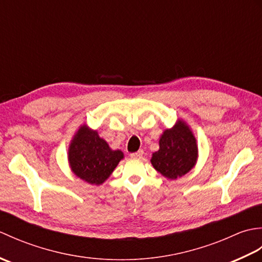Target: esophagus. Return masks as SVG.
<instances>
[{
    "label": "esophagus",
    "instance_id": "1",
    "mask_svg": "<svg viewBox=\"0 0 262 262\" xmlns=\"http://www.w3.org/2000/svg\"><path fill=\"white\" fill-rule=\"evenodd\" d=\"M143 155H144V151H143V149H140V151H137L135 153H132L130 157L132 158H135V159H141Z\"/></svg>",
    "mask_w": 262,
    "mask_h": 262
}]
</instances>
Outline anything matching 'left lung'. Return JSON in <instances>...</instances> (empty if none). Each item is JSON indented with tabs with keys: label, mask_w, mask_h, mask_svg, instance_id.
<instances>
[{
	"label": "left lung",
	"mask_w": 262,
	"mask_h": 262,
	"mask_svg": "<svg viewBox=\"0 0 262 262\" xmlns=\"http://www.w3.org/2000/svg\"><path fill=\"white\" fill-rule=\"evenodd\" d=\"M159 151L152 154L153 168L166 179L174 180L187 174L198 160L197 140L190 126L178 119L165 129L159 140Z\"/></svg>",
	"instance_id": "1"
}]
</instances>
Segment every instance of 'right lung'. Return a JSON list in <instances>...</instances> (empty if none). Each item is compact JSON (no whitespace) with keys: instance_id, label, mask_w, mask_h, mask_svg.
Listing matches in <instances>:
<instances>
[{"instance_id":"1","label":"right lung","mask_w":262,"mask_h":262,"mask_svg":"<svg viewBox=\"0 0 262 262\" xmlns=\"http://www.w3.org/2000/svg\"><path fill=\"white\" fill-rule=\"evenodd\" d=\"M124 159L120 149H113L109 144L86 124L80 125L71 140L68 161L71 171L84 182L100 186L113 173Z\"/></svg>"}]
</instances>
